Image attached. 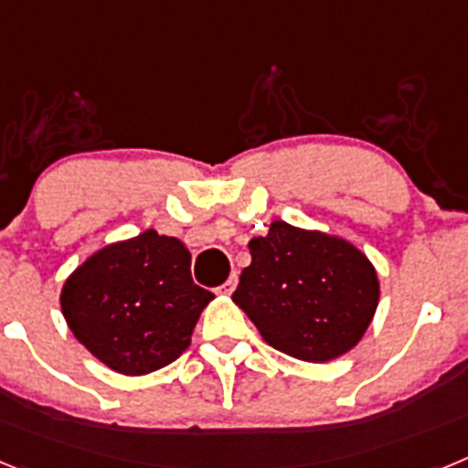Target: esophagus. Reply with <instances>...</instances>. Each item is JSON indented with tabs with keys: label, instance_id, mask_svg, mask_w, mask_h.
<instances>
[{
	"label": "esophagus",
	"instance_id": "obj_1",
	"mask_svg": "<svg viewBox=\"0 0 468 468\" xmlns=\"http://www.w3.org/2000/svg\"><path fill=\"white\" fill-rule=\"evenodd\" d=\"M237 283H239V276L231 274L229 281H225V283L218 288V292H220V295H231V292H234V288H237Z\"/></svg>",
	"mask_w": 468,
	"mask_h": 468
}]
</instances>
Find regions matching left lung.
Masks as SVG:
<instances>
[{
    "label": "left lung",
    "instance_id": "8db88e82",
    "mask_svg": "<svg viewBox=\"0 0 468 468\" xmlns=\"http://www.w3.org/2000/svg\"><path fill=\"white\" fill-rule=\"evenodd\" d=\"M248 248L253 260L231 300L267 345L297 361L328 363L363 340L378 312L379 276L361 248L283 220Z\"/></svg>",
    "mask_w": 468,
    "mask_h": 468
}]
</instances>
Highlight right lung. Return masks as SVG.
<instances>
[{"label":"right lung","mask_w":468,"mask_h":468,"mask_svg":"<svg viewBox=\"0 0 468 468\" xmlns=\"http://www.w3.org/2000/svg\"><path fill=\"white\" fill-rule=\"evenodd\" d=\"M192 253L156 229L90 253L65 279L60 309L74 337L114 373L138 378L183 356L213 292L192 281Z\"/></svg>","instance_id":"1"}]
</instances>
